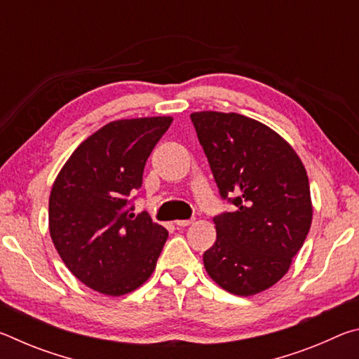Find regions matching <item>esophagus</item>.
Listing matches in <instances>:
<instances>
[{"instance_id":"1","label":"esophagus","mask_w":359,"mask_h":359,"mask_svg":"<svg viewBox=\"0 0 359 359\" xmlns=\"http://www.w3.org/2000/svg\"><path fill=\"white\" fill-rule=\"evenodd\" d=\"M193 222H194L193 218H191V220H175V224H177V226H180V228H185V226H190Z\"/></svg>"}]
</instances>
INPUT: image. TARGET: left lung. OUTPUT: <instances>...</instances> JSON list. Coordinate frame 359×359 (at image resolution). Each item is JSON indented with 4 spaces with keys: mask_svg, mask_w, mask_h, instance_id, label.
I'll return each instance as SVG.
<instances>
[{
    "mask_svg": "<svg viewBox=\"0 0 359 359\" xmlns=\"http://www.w3.org/2000/svg\"><path fill=\"white\" fill-rule=\"evenodd\" d=\"M190 117L222 198L236 205L214 218L217 239L203 255L204 267L228 293L258 294L287 274L311 229L306 168L258 120L215 111Z\"/></svg>",
    "mask_w": 359,
    "mask_h": 359,
    "instance_id": "1",
    "label": "left lung"
}]
</instances>
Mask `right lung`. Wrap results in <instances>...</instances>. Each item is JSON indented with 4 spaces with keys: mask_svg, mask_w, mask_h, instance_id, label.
<instances>
[{
    "mask_svg": "<svg viewBox=\"0 0 359 359\" xmlns=\"http://www.w3.org/2000/svg\"><path fill=\"white\" fill-rule=\"evenodd\" d=\"M172 117L111 121L65 163L48 198V231L66 267L88 288L123 296L149 280L168 231L126 209L145 161Z\"/></svg>",
    "mask_w": 359,
    "mask_h": 359,
    "instance_id": "1",
    "label": "right lung"
}]
</instances>
